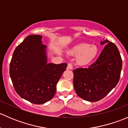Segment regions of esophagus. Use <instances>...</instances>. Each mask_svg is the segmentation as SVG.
I'll return each instance as SVG.
<instances>
[{
    "mask_svg": "<svg viewBox=\"0 0 128 128\" xmlns=\"http://www.w3.org/2000/svg\"><path fill=\"white\" fill-rule=\"evenodd\" d=\"M73 68V65H72V63H69L68 65V69H72Z\"/></svg>",
    "mask_w": 128,
    "mask_h": 128,
    "instance_id": "esophagus-1",
    "label": "esophagus"
}]
</instances>
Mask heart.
I'll return each instance as SVG.
<instances>
[{
  "label": "heart",
  "mask_w": 128,
  "mask_h": 128,
  "mask_svg": "<svg viewBox=\"0 0 128 128\" xmlns=\"http://www.w3.org/2000/svg\"><path fill=\"white\" fill-rule=\"evenodd\" d=\"M98 50L95 45L82 42L74 46L70 53L77 57V62L80 65H86L92 61L97 56Z\"/></svg>",
  "instance_id": "1"
}]
</instances>
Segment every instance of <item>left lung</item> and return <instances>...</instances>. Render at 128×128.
Masks as SVG:
<instances>
[{"label":"left lung","mask_w":128,"mask_h":128,"mask_svg":"<svg viewBox=\"0 0 128 128\" xmlns=\"http://www.w3.org/2000/svg\"><path fill=\"white\" fill-rule=\"evenodd\" d=\"M107 42L96 61L88 68L73 70L74 87L77 95L88 102L99 101L106 96L119 82L122 69V59L113 42Z\"/></svg>","instance_id":"8db88e82"}]
</instances>
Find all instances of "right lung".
I'll return each mask as SVG.
<instances>
[{"label": "right lung", "instance_id": "right-lung-1", "mask_svg": "<svg viewBox=\"0 0 128 128\" xmlns=\"http://www.w3.org/2000/svg\"><path fill=\"white\" fill-rule=\"evenodd\" d=\"M42 36H28L14 51L10 64V76L16 92L34 104L52 98L56 85L66 69V63L47 64Z\"/></svg>", "mask_w": 128, "mask_h": 128}]
</instances>
